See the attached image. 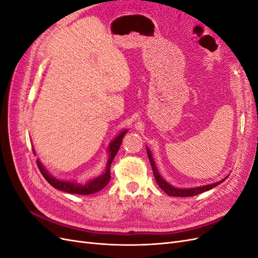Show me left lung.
Listing matches in <instances>:
<instances>
[{
  "label": "left lung",
  "mask_w": 258,
  "mask_h": 258,
  "mask_svg": "<svg viewBox=\"0 0 258 258\" xmlns=\"http://www.w3.org/2000/svg\"><path fill=\"white\" fill-rule=\"evenodd\" d=\"M146 152H147V156H148V159H150L151 162V166L153 169V173L155 176L156 182L159 185L160 188L165 191L169 196H173V197H192V196H196V195H199L201 192H205L207 190L212 189L213 187L220 185L221 183H223L226 178L228 177V175L226 176L225 178L221 179V181H218L216 183L213 184H208V185H204V186H199V187H192V188H177V187H174L171 184H169L165 178H163L157 170V167L155 165V161L153 158V155L150 151V148L146 146Z\"/></svg>",
  "instance_id": "1"
}]
</instances>
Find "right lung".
Masks as SVG:
<instances>
[{"label": "right lung", "instance_id": "add662e5", "mask_svg": "<svg viewBox=\"0 0 258 258\" xmlns=\"http://www.w3.org/2000/svg\"><path fill=\"white\" fill-rule=\"evenodd\" d=\"M127 129L121 131L120 134L117 136L113 141L110 143L107 147V153H108V159L106 162V167L104 172L95 177L90 179L89 182L85 183V184H81V183H77V182H73V181H63V179H59L56 178L54 176H52L46 168L42 165V162L40 160H36L37 163V167L40 169L41 173L43 174V176L45 177L46 181H47L52 187H54L56 189L62 190L64 192H69V194H77V195H90V194H95L101 189H103L104 187L108 184L111 179V165L113 162V159L115 158V156L118 152L121 141H122V138L123 136L127 134ZM34 155H35V151H33Z\"/></svg>", "mask_w": 258, "mask_h": 258}]
</instances>
